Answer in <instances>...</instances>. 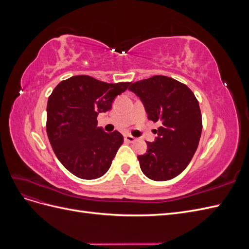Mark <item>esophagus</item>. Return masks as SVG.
<instances>
[{
  "mask_svg": "<svg viewBox=\"0 0 249 249\" xmlns=\"http://www.w3.org/2000/svg\"><path fill=\"white\" fill-rule=\"evenodd\" d=\"M124 140H125L126 142L133 143V142L136 141V138L133 137V136H131V135H125V136H124Z\"/></svg>",
  "mask_w": 249,
  "mask_h": 249,
  "instance_id": "34e87169",
  "label": "esophagus"
}]
</instances>
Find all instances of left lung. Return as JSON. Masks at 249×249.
<instances>
[{
  "label": "left lung",
  "mask_w": 249,
  "mask_h": 249,
  "mask_svg": "<svg viewBox=\"0 0 249 249\" xmlns=\"http://www.w3.org/2000/svg\"><path fill=\"white\" fill-rule=\"evenodd\" d=\"M144 106L147 118L161 126L145 154L138 156L140 168L153 180L178 177L190 163L200 139L199 104L183 83L165 76L135 82L129 88Z\"/></svg>",
  "instance_id": "obj_1"
}]
</instances>
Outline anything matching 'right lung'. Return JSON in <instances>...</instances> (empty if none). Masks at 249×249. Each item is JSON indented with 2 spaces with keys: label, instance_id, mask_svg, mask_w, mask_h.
Returning a JSON list of instances; mask_svg holds the SVG:
<instances>
[{
  "label": "right lung",
  "instance_id": "1",
  "mask_svg": "<svg viewBox=\"0 0 249 249\" xmlns=\"http://www.w3.org/2000/svg\"><path fill=\"white\" fill-rule=\"evenodd\" d=\"M131 82L109 84L89 76L60 82L47 106V133L58 160L73 176L84 179L103 177L124 142L117 131L106 133L96 117L112 108L115 97Z\"/></svg>",
  "mask_w": 249,
  "mask_h": 249
}]
</instances>
